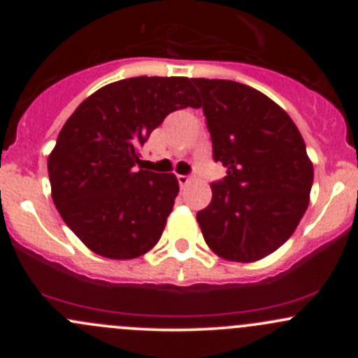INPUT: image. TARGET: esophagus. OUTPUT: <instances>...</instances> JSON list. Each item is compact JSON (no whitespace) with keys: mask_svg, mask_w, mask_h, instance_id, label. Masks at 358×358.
Returning <instances> with one entry per match:
<instances>
[{"mask_svg":"<svg viewBox=\"0 0 358 358\" xmlns=\"http://www.w3.org/2000/svg\"><path fill=\"white\" fill-rule=\"evenodd\" d=\"M176 180H178L180 187H185L187 183L190 182V176H187V175H178V176H176Z\"/></svg>","mask_w":358,"mask_h":358,"instance_id":"1","label":"esophagus"}]
</instances>
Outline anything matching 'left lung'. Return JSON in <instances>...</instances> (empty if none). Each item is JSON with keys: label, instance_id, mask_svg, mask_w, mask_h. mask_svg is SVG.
Listing matches in <instances>:
<instances>
[{"label": "left lung", "instance_id": "left-lung-1", "mask_svg": "<svg viewBox=\"0 0 358 358\" xmlns=\"http://www.w3.org/2000/svg\"><path fill=\"white\" fill-rule=\"evenodd\" d=\"M201 93L213 159L227 176L197 213L206 244L230 262L279 249L305 215L313 166L287 112L258 90L229 79H190ZM199 106V107H201Z\"/></svg>", "mask_w": 358, "mask_h": 358}]
</instances>
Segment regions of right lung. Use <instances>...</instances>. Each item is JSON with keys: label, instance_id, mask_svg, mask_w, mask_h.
I'll list each match as a JSON object with an SVG mask.
<instances>
[{"label": "right lung", "instance_id": "add662e5", "mask_svg": "<svg viewBox=\"0 0 358 358\" xmlns=\"http://www.w3.org/2000/svg\"><path fill=\"white\" fill-rule=\"evenodd\" d=\"M199 107L189 78H129L90 95L48 157L52 197L86 248L131 259L157 244L178 196L173 173L142 169L138 149L166 115Z\"/></svg>", "mask_w": 358, "mask_h": 358}]
</instances>
